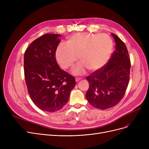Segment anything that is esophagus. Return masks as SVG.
I'll return each instance as SVG.
<instances>
[{"label":"esophagus","mask_w":149,"mask_h":149,"mask_svg":"<svg viewBox=\"0 0 149 149\" xmlns=\"http://www.w3.org/2000/svg\"><path fill=\"white\" fill-rule=\"evenodd\" d=\"M81 78H79V77H76L75 78V81L77 82V81H80V80H81Z\"/></svg>","instance_id":"obj_1"}]
</instances>
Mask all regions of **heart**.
<instances>
[{
	"label": "heart",
	"instance_id": "b5f03b06",
	"mask_svg": "<svg viewBox=\"0 0 149 149\" xmlns=\"http://www.w3.org/2000/svg\"><path fill=\"white\" fill-rule=\"evenodd\" d=\"M113 49L111 38L106 34L80 33L70 37L67 45H60L56 52L57 61L62 68L68 69L77 60L80 61L72 70L81 75L88 69L95 71L102 68L111 57Z\"/></svg>",
	"mask_w": 149,
	"mask_h": 149
}]
</instances>
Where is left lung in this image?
<instances>
[{"label":"left lung","mask_w":149,"mask_h":149,"mask_svg":"<svg viewBox=\"0 0 149 149\" xmlns=\"http://www.w3.org/2000/svg\"><path fill=\"white\" fill-rule=\"evenodd\" d=\"M116 49L107 63L88 76L89 88L86 98L94 107L111 108L123 98L129 81L130 60L126 45L114 34Z\"/></svg>","instance_id":"left-lung-1"}]
</instances>
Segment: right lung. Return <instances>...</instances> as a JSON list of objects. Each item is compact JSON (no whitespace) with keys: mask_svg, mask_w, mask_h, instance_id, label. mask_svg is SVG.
Returning <instances> with one entry per match:
<instances>
[{"mask_svg":"<svg viewBox=\"0 0 149 149\" xmlns=\"http://www.w3.org/2000/svg\"><path fill=\"white\" fill-rule=\"evenodd\" d=\"M60 34H46L33 41L24 55V74L29 95L42 111L53 112L68 102L75 78L61 69L56 59Z\"/></svg>","mask_w":149,"mask_h":149,"instance_id":"right-lung-1","label":"right lung"}]
</instances>
